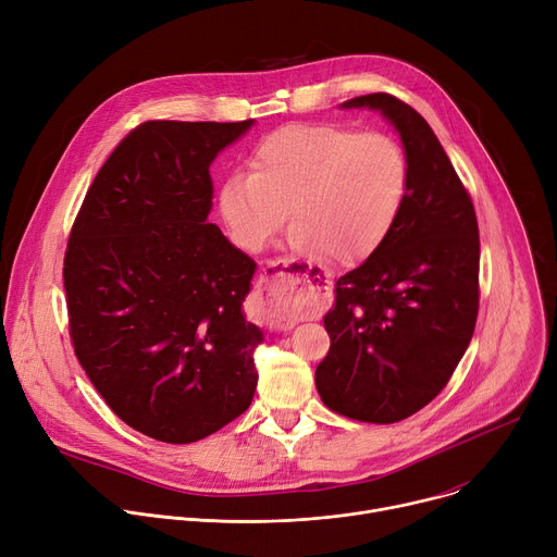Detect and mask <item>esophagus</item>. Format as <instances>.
Returning <instances> with one entry per match:
<instances>
[{"label": "esophagus", "mask_w": 557, "mask_h": 557, "mask_svg": "<svg viewBox=\"0 0 557 557\" xmlns=\"http://www.w3.org/2000/svg\"><path fill=\"white\" fill-rule=\"evenodd\" d=\"M258 290L271 312V329L286 331L293 324L290 304L299 297V277L288 260H269L260 269Z\"/></svg>", "instance_id": "esophagus-1"}]
</instances>
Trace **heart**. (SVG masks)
Here are the masks:
<instances>
[{"mask_svg": "<svg viewBox=\"0 0 557 557\" xmlns=\"http://www.w3.org/2000/svg\"><path fill=\"white\" fill-rule=\"evenodd\" d=\"M408 189L410 161L396 138L335 123L286 125L256 147L249 174L222 185L220 211L233 240L260 251L290 209L299 253L355 264L385 240Z\"/></svg>", "mask_w": 557, "mask_h": 557, "instance_id": "1", "label": "heart"}]
</instances>
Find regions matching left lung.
<instances>
[{"label": "left lung", "instance_id": "left-lung-1", "mask_svg": "<svg viewBox=\"0 0 557 557\" xmlns=\"http://www.w3.org/2000/svg\"><path fill=\"white\" fill-rule=\"evenodd\" d=\"M344 108L379 110L401 134L410 189L379 249L337 280L324 317L331 350L314 383L324 406L342 417L396 423L436 399L471 342L481 299L479 222L414 108L385 92Z\"/></svg>", "mask_w": 557, "mask_h": 557}]
</instances>
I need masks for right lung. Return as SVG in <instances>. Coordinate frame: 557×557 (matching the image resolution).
<instances>
[{"label": "right lung", "mask_w": 557, "mask_h": 557, "mask_svg": "<svg viewBox=\"0 0 557 557\" xmlns=\"http://www.w3.org/2000/svg\"><path fill=\"white\" fill-rule=\"evenodd\" d=\"M253 121H145L110 153L63 258L74 355L112 412L163 443L200 441L247 412L256 262L207 222L209 165Z\"/></svg>", "instance_id": "add662e5"}]
</instances>
